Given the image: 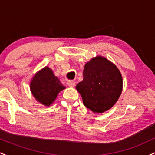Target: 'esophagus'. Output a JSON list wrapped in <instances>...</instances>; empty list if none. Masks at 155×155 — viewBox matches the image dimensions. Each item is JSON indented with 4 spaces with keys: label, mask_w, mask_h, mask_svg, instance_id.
I'll use <instances>...</instances> for the list:
<instances>
[{
    "label": "esophagus",
    "mask_w": 155,
    "mask_h": 155,
    "mask_svg": "<svg viewBox=\"0 0 155 155\" xmlns=\"http://www.w3.org/2000/svg\"><path fill=\"white\" fill-rule=\"evenodd\" d=\"M67 84L68 85L69 87H75L76 82L74 81H71V80H68V81H67Z\"/></svg>",
    "instance_id": "34e87169"
}]
</instances>
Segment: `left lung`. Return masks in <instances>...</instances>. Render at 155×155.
Wrapping results in <instances>:
<instances>
[{"label":"left lung","instance_id":"8db88e82","mask_svg":"<svg viewBox=\"0 0 155 155\" xmlns=\"http://www.w3.org/2000/svg\"><path fill=\"white\" fill-rule=\"evenodd\" d=\"M83 76L76 88L87 108L104 113L116 104L122 91V77L114 64L97 56L85 64Z\"/></svg>","mask_w":155,"mask_h":155}]
</instances>
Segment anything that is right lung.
Here are the masks:
<instances>
[{"label":"right lung","instance_id":"obj_1","mask_svg":"<svg viewBox=\"0 0 155 155\" xmlns=\"http://www.w3.org/2000/svg\"><path fill=\"white\" fill-rule=\"evenodd\" d=\"M31 91L38 102L49 106L60 91L65 88L51 69L46 66L35 74L30 84Z\"/></svg>","mask_w":155,"mask_h":155}]
</instances>
